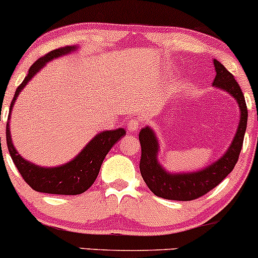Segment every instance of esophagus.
I'll return each instance as SVG.
<instances>
[{
    "label": "esophagus",
    "instance_id": "esophagus-1",
    "mask_svg": "<svg viewBox=\"0 0 258 258\" xmlns=\"http://www.w3.org/2000/svg\"><path fill=\"white\" fill-rule=\"evenodd\" d=\"M139 127H141V121L138 119H130L127 121V128H128L130 132L138 131Z\"/></svg>",
    "mask_w": 258,
    "mask_h": 258
}]
</instances>
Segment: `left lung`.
<instances>
[{"instance_id":"left-lung-1","label":"left lung","mask_w":258,"mask_h":258,"mask_svg":"<svg viewBox=\"0 0 258 258\" xmlns=\"http://www.w3.org/2000/svg\"><path fill=\"white\" fill-rule=\"evenodd\" d=\"M214 65L216 76L212 85L229 93L240 109V120L235 136L227 152L207 167L195 172L171 173L160 165L158 160L160 147L155 132L149 126L142 128L139 132L142 147L139 170L148 188L156 197L177 201L198 199L220 184L238 162L247 125L246 103L240 86L232 74L216 59H214Z\"/></svg>"}]
</instances>
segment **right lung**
<instances>
[{
  "instance_id": "1",
  "label": "right lung",
  "mask_w": 258,
  "mask_h": 258,
  "mask_svg": "<svg viewBox=\"0 0 258 258\" xmlns=\"http://www.w3.org/2000/svg\"><path fill=\"white\" fill-rule=\"evenodd\" d=\"M76 46H67L61 48L54 49V51L47 53L44 57L37 59L31 68L29 69V74L26 75L24 81L20 84L14 93L13 100L11 103L10 116H8L7 127H6V139H7L8 152L13 160L14 165L22 174L24 180L31 186L34 190L40 193L47 194H59V195H76L81 194L87 190L93 184L98 176L100 166L103 160L105 159L106 154L111 149L114 144H116L123 136L126 131L123 128L110 130V131H102L98 135L94 136L87 143L84 149L74 158L72 161L55 167H42L35 165L34 162L28 161L14 148L13 142L11 137L10 130V119L11 112L13 109L14 103L30 80L52 59H55L61 55L68 54L76 51ZM1 143V138H0Z\"/></svg>"
}]
</instances>
